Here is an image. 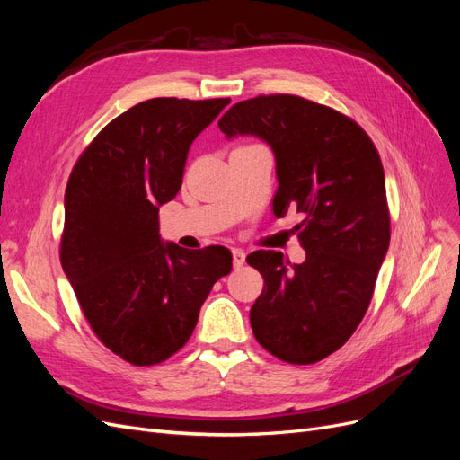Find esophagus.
Masks as SVG:
<instances>
[{"label": "esophagus", "instance_id": "obj_1", "mask_svg": "<svg viewBox=\"0 0 460 460\" xmlns=\"http://www.w3.org/2000/svg\"><path fill=\"white\" fill-rule=\"evenodd\" d=\"M232 261H234V267L240 269L242 264L245 262V252L240 247H232Z\"/></svg>", "mask_w": 460, "mask_h": 460}]
</instances>
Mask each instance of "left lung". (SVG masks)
I'll list each match as a JSON object with an SVG mask.
<instances>
[{"mask_svg": "<svg viewBox=\"0 0 460 460\" xmlns=\"http://www.w3.org/2000/svg\"><path fill=\"white\" fill-rule=\"evenodd\" d=\"M218 128L253 134L276 157V217L297 208L307 253L291 264L280 252L247 262L262 276L249 320L255 340L289 365H313L353 336L389 247V208L378 149L340 111L299 95H257L232 105Z\"/></svg>", "mask_w": 460, "mask_h": 460, "instance_id": "1", "label": "left lung"}]
</instances>
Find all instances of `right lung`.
<instances>
[{
    "label": "right lung",
    "mask_w": 460,
    "mask_h": 460,
    "mask_svg": "<svg viewBox=\"0 0 460 460\" xmlns=\"http://www.w3.org/2000/svg\"><path fill=\"white\" fill-rule=\"evenodd\" d=\"M228 103H137L93 137L68 176L63 270L97 340L134 367L182 349L208 291L232 270L226 247L184 249L159 235V205L182 186L191 142Z\"/></svg>",
    "instance_id": "right-lung-1"
}]
</instances>
